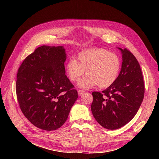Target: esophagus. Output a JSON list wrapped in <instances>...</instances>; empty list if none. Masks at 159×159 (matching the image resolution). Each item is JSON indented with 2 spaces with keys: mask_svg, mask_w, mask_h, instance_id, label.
<instances>
[{
  "mask_svg": "<svg viewBox=\"0 0 159 159\" xmlns=\"http://www.w3.org/2000/svg\"><path fill=\"white\" fill-rule=\"evenodd\" d=\"M84 92H85V91H84V90L79 89L78 90V95H79V96H81L82 95H83V93H84Z\"/></svg>",
  "mask_w": 159,
  "mask_h": 159,
  "instance_id": "esophagus-1",
  "label": "esophagus"
}]
</instances>
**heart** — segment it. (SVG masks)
Instances as JSON below:
<instances>
[{
	"label": "heart",
	"instance_id": "obj_1",
	"mask_svg": "<svg viewBox=\"0 0 159 159\" xmlns=\"http://www.w3.org/2000/svg\"><path fill=\"white\" fill-rule=\"evenodd\" d=\"M120 69V58L108 50L95 48L78 53L76 60L66 63V70L69 79L79 82L85 73L86 77L79 84L82 88H91L97 85L101 88L111 86L118 77Z\"/></svg>",
	"mask_w": 159,
	"mask_h": 159
}]
</instances>
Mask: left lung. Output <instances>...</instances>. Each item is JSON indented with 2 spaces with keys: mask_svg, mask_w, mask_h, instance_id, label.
<instances>
[{
  "mask_svg": "<svg viewBox=\"0 0 159 159\" xmlns=\"http://www.w3.org/2000/svg\"><path fill=\"white\" fill-rule=\"evenodd\" d=\"M120 50L121 70L113 84L102 93H92L91 110L97 122L107 129H117L134 117L143 102L144 84L135 57L127 49Z\"/></svg>",
  "mask_w": 159,
  "mask_h": 159,
  "instance_id": "left-lung-1",
  "label": "left lung"
}]
</instances>
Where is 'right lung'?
Returning a JSON list of instances; mask_svg holds the SVG:
<instances>
[{"instance_id": "right-lung-1", "label": "right lung", "mask_w": 159, "mask_h": 159, "mask_svg": "<svg viewBox=\"0 0 159 159\" xmlns=\"http://www.w3.org/2000/svg\"><path fill=\"white\" fill-rule=\"evenodd\" d=\"M64 46H42L28 55L16 75L22 112L36 127L53 131L66 121L78 93L67 77Z\"/></svg>"}]
</instances>
